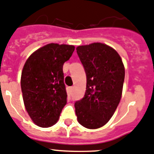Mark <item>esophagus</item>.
Masks as SVG:
<instances>
[{"instance_id":"obj_1","label":"esophagus","mask_w":154,"mask_h":154,"mask_svg":"<svg viewBox=\"0 0 154 154\" xmlns=\"http://www.w3.org/2000/svg\"><path fill=\"white\" fill-rule=\"evenodd\" d=\"M73 90H74V87H70V89H69V91H70V93H71L72 91H73Z\"/></svg>"}]
</instances>
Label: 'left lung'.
Returning <instances> with one entry per match:
<instances>
[{
	"instance_id": "obj_1",
	"label": "left lung",
	"mask_w": 154,
	"mask_h": 154,
	"mask_svg": "<svg viewBox=\"0 0 154 154\" xmlns=\"http://www.w3.org/2000/svg\"><path fill=\"white\" fill-rule=\"evenodd\" d=\"M77 53L87 76L84 97L74 103L83 127L97 129L107 123L122 95L125 70L117 51L101 43L79 46Z\"/></svg>"
}]
</instances>
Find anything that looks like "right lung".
<instances>
[{
    "label": "right lung",
    "mask_w": 154,
    "mask_h": 154,
    "mask_svg": "<svg viewBox=\"0 0 154 154\" xmlns=\"http://www.w3.org/2000/svg\"><path fill=\"white\" fill-rule=\"evenodd\" d=\"M74 51L72 45L49 44L34 52L23 66L20 80L23 103L39 127L54 125L67 103L63 65Z\"/></svg>",
    "instance_id": "right-lung-1"
}]
</instances>
